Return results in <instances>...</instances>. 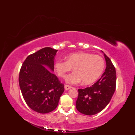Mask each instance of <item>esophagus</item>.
<instances>
[{
  "label": "esophagus",
  "mask_w": 135,
  "mask_h": 135,
  "mask_svg": "<svg viewBox=\"0 0 135 135\" xmlns=\"http://www.w3.org/2000/svg\"><path fill=\"white\" fill-rule=\"evenodd\" d=\"M64 88H65V90H69V89H70L72 88V87H71V86H70V85H65L64 86Z\"/></svg>",
  "instance_id": "obj_1"
}]
</instances>
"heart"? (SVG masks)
<instances>
[{
  "label": "heart",
  "instance_id": "1",
  "mask_svg": "<svg viewBox=\"0 0 135 135\" xmlns=\"http://www.w3.org/2000/svg\"><path fill=\"white\" fill-rule=\"evenodd\" d=\"M105 66L104 60L99 55L89 53L71 54L67 57V61L59 59L54 62V70L60 77L64 78L67 73L74 68V72L66 78L70 84H76L82 81L84 85L95 82L101 76Z\"/></svg>",
  "mask_w": 135,
  "mask_h": 135
}]
</instances>
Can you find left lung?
I'll return each instance as SVG.
<instances>
[{
  "label": "left lung",
  "mask_w": 135,
  "mask_h": 135,
  "mask_svg": "<svg viewBox=\"0 0 135 135\" xmlns=\"http://www.w3.org/2000/svg\"><path fill=\"white\" fill-rule=\"evenodd\" d=\"M104 56L106 68L101 78L90 87L78 89L76 108L85 115H92L102 111L110 103L115 90V68L104 53Z\"/></svg>",
  "instance_id": "8db88e82"
}]
</instances>
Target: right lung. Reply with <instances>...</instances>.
<instances>
[{"label":"right lung","instance_id":"right-lung-1","mask_svg":"<svg viewBox=\"0 0 135 135\" xmlns=\"http://www.w3.org/2000/svg\"><path fill=\"white\" fill-rule=\"evenodd\" d=\"M57 51L51 47L43 48L28 56L20 69L18 81L22 96L37 113L46 114L55 110L64 91V84L50 71H54Z\"/></svg>","mask_w":135,"mask_h":135}]
</instances>
